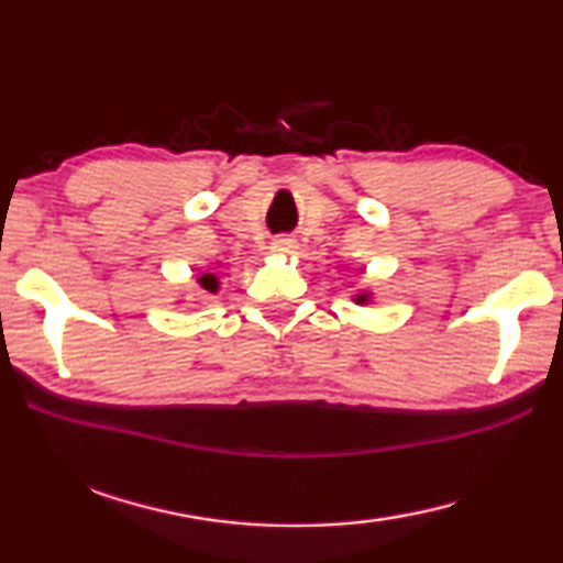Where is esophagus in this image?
<instances>
[{
  "mask_svg": "<svg viewBox=\"0 0 563 563\" xmlns=\"http://www.w3.org/2000/svg\"><path fill=\"white\" fill-rule=\"evenodd\" d=\"M271 251L275 255H292L295 251H298V243H295L292 238H288V235H278V238H273Z\"/></svg>",
  "mask_w": 563,
  "mask_h": 563,
  "instance_id": "34e87169",
  "label": "esophagus"
}]
</instances>
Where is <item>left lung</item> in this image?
Segmentation results:
<instances>
[{"instance_id":"obj_1","label":"left lung","mask_w":563,"mask_h":563,"mask_svg":"<svg viewBox=\"0 0 563 563\" xmlns=\"http://www.w3.org/2000/svg\"><path fill=\"white\" fill-rule=\"evenodd\" d=\"M352 300H355L357 305H369L373 302V290H357L355 295H352Z\"/></svg>"}]
</instances>
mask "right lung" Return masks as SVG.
Wrapping results in <instances>:
<instances>
[{
  "mask_svg": "<svg viewBox=\"0 0 563 563\" xmlns=\"http://www.w3.org/2000/svg\"><path fill=\"white\" fill-rule=\"evenodd\" d=\"M218 265H221V263H218ZM196 280H198V288L211 292V295H216L218 288H221V278H218L216 273H203V275H198Z\"/></svg>",
  "mask_w": 563,
  "mask_h": 563,
  "instance_id": "1",
  "label": "right lung"
}]
</instances>
